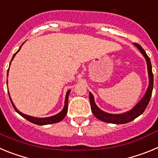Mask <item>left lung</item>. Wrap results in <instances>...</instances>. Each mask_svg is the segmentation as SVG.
Listing matches in <instances>:
<instances>
[{"mask_svg": "<svg viewBox=\"0 0 158 158\" xmlns=\"http://www.w3.org/2000/svg\"><path fill=\"white\" fill-rule=\"evenodd\" d=\"M138 48L139 49V51H141L143 56L146 58V62H147V67H148V73H149V77H150V84H149V87H148L147 91H146V94L142 97V100L136 104L133 109L131 110L130 111H127L123 114H119V115H113V114H108L102 110H100L97 106L96 105L94 101V97L93 95L91 93H89V100H90V104H91V109L93 111V115L96 117L97 118L100 119L101 121H104L105 123H114V124H124L127 123L131 122V121L134 120L137 117L142 115V113L144 112L146 110V107H147L149 102H150V98H151L152 92H153V74L152 72V65L151 62H150V58L148 57L146 54V51L143 50L142 47L139 45V43H134Z\"/></svg>", "mask_w": 158, "mask_h": 158, "instance_id": "1", "label": "left lung"}]
</instances>
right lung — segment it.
Returning <instances> with one entry per match:
<instances>
[{"instance_id":"add662e5","label":"right lung","mask_w":158,"mask_h":158,"mask_svg":"<svg viewBox=\"0 0 158 158\" xmlns=\"http://www.w3.org/2000/svg\"><path fill=\"white\" fill-rule=\"evenodd\" d=\"M22 45H23V44H22ZM21 46H20V47H21ZM20 47H19V50H18V51H16L15 54H14L12 58H13L14 56L16 55V53H17L18 51H19V50H20ZM69 92H70V91L67 92L66 96H65V106H64V108L62 109V111H61V112L58 113V114H57V115H53V116H51V117H48V118H35V117L29 116V115H24V114H23V113H21L20 111H19L17 109H16V107H15V105H14L13 103H12V100H11L10 96H9V99H10L11 103H12V106H13L15 111H16L17 113H19V115H21V116H23V118H26L27 120H28L29 122L32 123L37 124V125H47V124L56 123L60 122V121L62 120V119L64 118V117L65 116V115H66V113H67V110H68V97H69ZM8 95H9V94H8Z\"/></svg>"}]
</instances>
